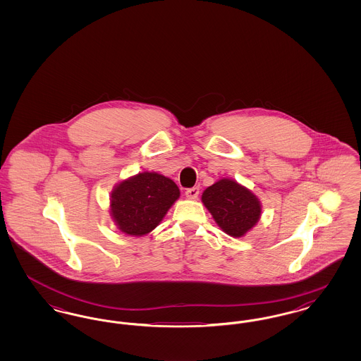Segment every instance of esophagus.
Segmentation results:
<instances>
[{"label": "esophagus", "instance_id": "obj_1", "mask_svg": "<svg viewBox=\"0 0 361 361\" xmlns=\"http://www.w3.org/2000/svg\"><path fill=\"white\" fill-rule=\"evenodd\" d=\"M199 192H200L199 187H193V188L187 189L185 196H187L188 199H190V200H196L197 196H199Z\"/></svg>", "mask_w": 361, "mask_h": 361}]
</instances>
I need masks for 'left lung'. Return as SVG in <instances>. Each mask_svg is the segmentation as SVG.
<instances>
[{
    "label": "left lung",
    "mask_w": 361,
    "mask_h": 361,
    "mask_svg": "<svg viewBox=\"0 0 361 361\" xmlns=\"http://www.w3.org/2000/svg\"><path fill=\"white\" fill-rule=\"evenodd\" d=\"M202 202L216 224L234 238L243 237L261 218L257 196L231 178H221L208 187Z\"/></svg>",
    "instance_id": "8db88e82"
}]
</instances>
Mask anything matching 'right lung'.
Segmentation results:
<instances>
[{
  "label": "right lung",
  "mask_w": 361,
  "mask_h": 361,
  "mask_svg": "<svg viewBox=\"0 0 361 361\" xmlns=\"http://www.w3.org/2000/svg\"><path fill=\"white\" fill-rule=\"evenodd\" d=\"M180 189L159 173H137L112 189L109 212L121 233L142 237L153 231L174 202Z\"/></svg>",
  "instance_id": "right-lung-1"
}]
</instances>
